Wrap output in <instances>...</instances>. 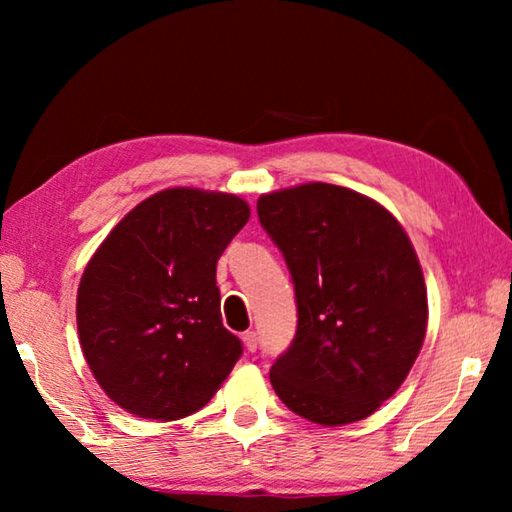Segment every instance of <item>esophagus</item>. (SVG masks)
Returning <instances> with one entry per match:
<instances>
[{
  "mask_svg": "<svg viewBox=\"0 0 512 512\" xmlns=\"http://www.w3.org/2000/svg\"><path fill=\"white\" fill-rule=\"evenodd\" d=\"M244 345L248 352H255L257 350V334L255 332H246L244 334Z\"/></svg>",
  "mask_w": 512,
  "mask_h": 512,
  "instance_id": "esophagus-1",
  "label": "esophagus"
}]
</instances>
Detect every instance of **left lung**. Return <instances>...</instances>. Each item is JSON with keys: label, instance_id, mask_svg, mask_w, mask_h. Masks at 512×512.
<instances>
[{"label": "left lung", "instance_id": "8db88e82", "mask_svg": "<svg viewBox=\"0 0 512 512\" xmlns=\"http://www.w3.org/2000/svg\"><path fill=\"white\" fill-rule=\"evenodd\" d=\"M257 214L298 300L273 391L323 427L368 418L404 384L427 334V284L409 235L375 198L327 183L262 194Z\"/></svg>", "mask_w": 512, "mask_h": 512}]
</instances>
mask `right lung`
Returning <instances> with one entry per match:
<instances>
[{"instance_id": "1", "label": "right lung", "mask_w": 512, "mask_h": 512, "mask_svg": "<svg viewBox=\"0 0 512 512\" xmlns=\"http://www.w3.org/2000/svg\"><path fill=\"white\" fill-rule=\"evenodd\" d=\"M250 219L237 194L169 187L94 250L76 327L94 379L121 409L158 422L201 411L241 357L221 323L216 262Z\"/></svg>"}]
</instances>
